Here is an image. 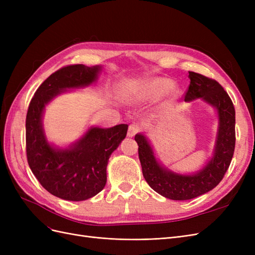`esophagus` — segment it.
<instances>
[{
	"mask_svg": "<svg viewBox=\"0 0 255 255\" xmlns=\"http://www.w3.org/2000/svg\"><path fill=\"white\" fill-rule=\"evenodd\" d=\"M138 132H139V127L136 125H130L128 127V137H133L135 136Z\"/></svg>",
	"mask_w": 255,
	"mask_h": 255,
	"instance_id": "obj_1",
	"label": "esophagus"
}]
</instances>
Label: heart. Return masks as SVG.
<instances>
[{
    "label": "heart",
    "mask_w": 255,
    "mask_h": 255,
    "mask_svg": "<svg viewBox=\"0 0 255 255\" xmlns=\"http://www.w3.org/2000/svg\"><path fill=\"white\" fill-rule=\"evenodd\" d=\"M172 85V82L168 79H154L137 89L135 96L141 100L158 98L166 94Z\"/></svg>",
    "instance_id": "1"
}]
</instances>
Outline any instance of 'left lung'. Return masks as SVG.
Returning <instances> with one entry per match:
<instances>
[{
	"label": "left lung",
	"mask_w": 255,
	"mask_h": 255,
	"mask_svg": "<svg viewBox=\"0 0 255 255\" xmlns=\"http://www.w3.org/2000/svg\"><path fill=\"white\" fill-rule=\"evenodd\" d=\"M188 78L185 102L201 98L218 115L213 156L206 165L192 174L173 172L157 160L148 138L140 133L135 136L144 180L157 194L171 200H190L215 188L225 176L235 149V109L227 91L218 82L202 74L189 71Z\"/></svg>",
	"instance_id": "1"
}]
</instances>
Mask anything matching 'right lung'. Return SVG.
<instances>
[{"label": "right lung", "instance_id": "add662e5", "mask_svg": "<svg viewBox=\"0 0 255 255\" xmlns=\"http://www.w3.org/2000/svg\"><path fill=\"white\" fill-rule=\"evenodd\" d=\"M101 70V66L61 68L40 85L28 106L25 123L28 166L44 189L69 201H84L104 188L109 159L126 138L128 126L91 127L74 143L59 148L47 139L43 113L57 96L95 83Z\"/></svg>", "mask_w": 255, "mask_h": 255}]
</instances>
